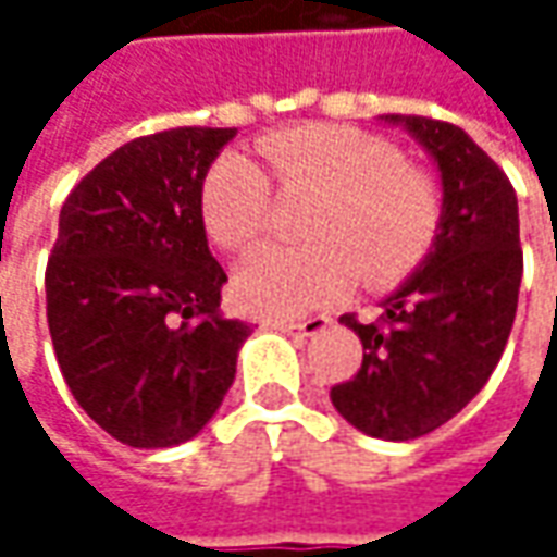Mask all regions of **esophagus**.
<instances>
[{
    "label": "esophagus",
    "mask_w": 557,
    "mask_h": 557,
    "mask_svg": "<svg viewBox=\"0 0 557 557\" xmlns=\"http://www.w3.org/2000/svg\"><path fill=\"white\" fill-rule=\"evenodd\" d=\"M267 325L269 329H275V332L312 337V334H319L329 329V319H325V315H312V319H304V322H278V319H272V322H267Z\"/></svg>",
    "instance_id": "obj_1"
}]
</instances>
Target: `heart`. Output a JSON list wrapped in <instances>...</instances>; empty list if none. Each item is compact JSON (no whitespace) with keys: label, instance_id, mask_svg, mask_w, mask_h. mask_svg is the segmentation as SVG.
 Wrapping results in <instances>:
<instances>
[{"label":"heart","instance_id":"b5f03b06","mask_svg":"<svg viewBox=\"0 0 557 557\" xmlns=\"http://www.w3.org/2000/svg\"><path fill=\"white\" fill-rule=\"evenodd\" d=\"M282 198H315L300 250H260L235 272V300L250 315L285 319L337 300L354 272L384 288L431 253L443 223L437 185L406 166L399 148L350 126L310 123L260 141ZM267 173L245 154H220L201 183V220L223 250L245 253L272 213Z\"/></svg>","mask_w":557,"mask_h":557}]
</instances>
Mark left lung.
Wrapping results in <instances>:
<instances>
[{"instance_id":"left-lung-1","label":"left lung","mask_w":557,"mask_h":557,"mask_svg":"<svg viewBox=\"0 0 557 557\" xmlns=\"http://www.w3.org/2000/svg\"><path fill=\"white\" fill-rule=\"evenodd\" d=\"M437 161L443 223L424 269L362 325V366L332 387V403L362 434L416 440L437 431L481 394L511 334L524 272L518 198L471 136L431 117L387 114Z\"/></svg>"}]
</instances>
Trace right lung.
Returning <instances> with one entry per match:
<instances>
[{
  "instance_id": "obj_1",
  "label": "right lung",
  "mask_w": 557,
  "mask_h": 557,
  "mask_svg": "<svg viewBox=\"0 0 557 557\" xmlns=\"http://www.w3.org/2000/svg\"><path fill=\"white\" fill-rule=\"evenodd\" d=\"M232 126H176L120 145L58 216L46 315L83 412L111 437L158 449L191 440L235 381L247 322L220 312L201 183Z\"/></svg>"
}]
</instances>
